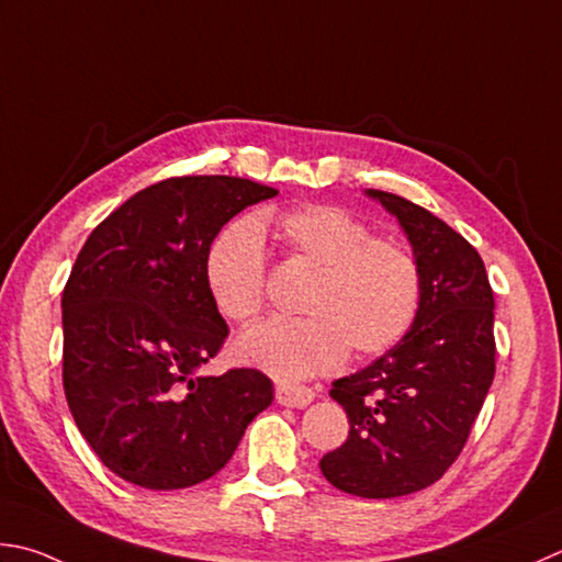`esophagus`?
I'll return each mask as SVG.
<instances>
[{"label": "esophagus", "mask_w": 562, "mask_h": 562, "mask_svg": "<svg viewBox=\"0 0 562 562\" xmlns=\"http://www.w3.org/2000/svg\"><path fill=\"white\" fill-rule=\"evenodd\" d=\"M315 398V391L303 384H291V381H281L277 386V401L281 406L291 408H305Z\"/></svg>", "instance_id": "1"}]
</instances>
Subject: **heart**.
<instances>
[{
    "instance_id": "heart-1",
    "label": "heart",
    "mask_w": 562,
    "mask_h": 562,
    "mask_svg": "<svg viewBox=\"0 0 562 562\" xmlns=\"http://www.w3.org/2000/svg\"><path fill=\"white\" fill-rule=\"evenodd\" d=\"M263 232L285 259L315 269L299 299L301 317H273L237 340V357L279 379L330 372L345 355L374 357L404 340L423 301L413 249L337 205H299L222 227L205 254V283L229 323L257 321L267 301Z\"/></svg>"
}]
</instances>
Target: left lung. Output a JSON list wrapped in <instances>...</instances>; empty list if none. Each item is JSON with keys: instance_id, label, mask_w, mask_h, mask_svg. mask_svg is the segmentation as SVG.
Wrapping results in <instances>:
<instances>
[{"instance_id": "1", "label": "left lung", "mask_w": 562, "mask_h": 562, "mask_svg": "<svg viewBox=\"0 0 562 562\" xmlns=\"http://www.w3.org/2000/svg\"><path fill=\"white\" fill-rule=\"evenodd\" d=\"M367 193L404 227L420 261L423 301L404 340L333 384L349 436L321 470L340 492L394 499L438 482L470 438L496 369L494 293L460 232L406 198Z\"/></svg>"}]
</instances>
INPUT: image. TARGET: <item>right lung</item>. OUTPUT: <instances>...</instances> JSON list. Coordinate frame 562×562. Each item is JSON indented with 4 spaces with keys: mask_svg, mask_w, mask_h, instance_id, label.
Segmentation results:
<instances>
[{
    "mask_svg": "<svg viewBox=\"0 0 562 562\" xmlns=\"http://www.w3.org/2000/svg\"><path fill=\"white\" fill-rule=\"evenodd\" d=\"M279 190L235 176H176L90 232L63 289V389L76 426L122 480L183 490L213 477L273 401L259 369L200 376L229 327L205 254L222 225Z\"/></svg>",
    "mask_w": 562,
    "mask_h": 562,
    "instance_id": "obj_1",
    "label": "right lung"
}]
</instances>
